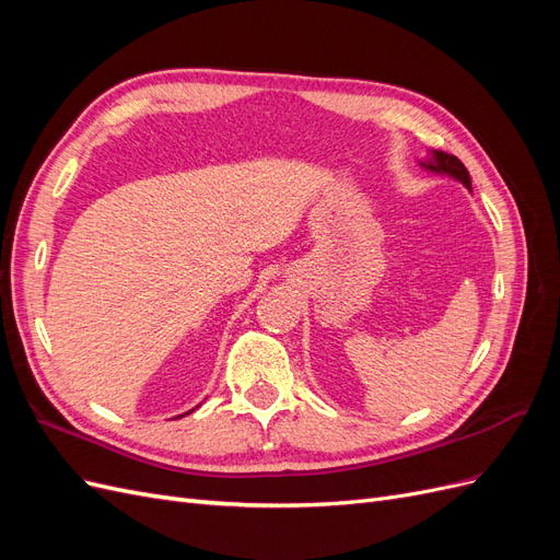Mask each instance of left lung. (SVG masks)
I'll return each mask as SVG.
<instances>
[{
	"label": "left lung",
	"mask_w": 560,
	"mask_h": 560,
	"mask_svg": "<svg viewBox=\"0 0 560 560\" xmlns=\"http://www.w3.org/2000/svg\"><path fill=\"white\" fill-rule=\"evenodd\" d=\"M425 167H430V171L434 173H446L455 179H460L467 189H471V179H469V173L467 167L463 165V161L453 156V154H446V151H432V156L428 159V163H422Z\"/></svg>",
	"instance_id": "1"
}]
</instances>
